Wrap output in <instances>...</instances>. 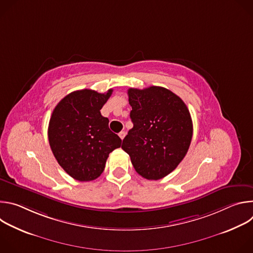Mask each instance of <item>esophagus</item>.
Masks as SVG:
<instances>
[{
    "label": "esophagus",
    "instance_id": "esophagus-1",
    "mask_svg": "<svg viewBox=\"0 0 253 253\" xmlns=\"http://www.w3.org/2000/svg\"><path fill=\"white\" fill-rule=\"evenodd\" d=\"M125 135H126V133L124 132V131H121L120 133H119V137L121 138V139H124V137H125Z\"/></svg>",
    "mask_w": 253,
    "mask_h": 253
}]
</instances>
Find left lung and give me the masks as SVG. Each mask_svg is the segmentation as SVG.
Instances as JSON below:
<instances>
[{
    "label": "left lung",
    "mask_w": 253,
    "mask_h": 253,
    "mask_svg": "<svg viewBox=\"0 0 253 253\" xmlns=\"http://www.w3.org/2000/svg\"><path fill=\"white\" fill-rule=\"evenodd\" d=\"M133 128L123 139L136 172L148 180L171 173L185 157L193 134L189 110L170 90L151 86L128 90Z\"/></svg>",
    "instance_id": "left-lung-1"
}]
</instances>
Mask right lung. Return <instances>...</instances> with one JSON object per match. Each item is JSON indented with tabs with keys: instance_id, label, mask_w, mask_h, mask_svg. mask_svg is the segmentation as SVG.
<instances>
[{
	"instance_id": "right-lung-1",
	"label": "right lung",
	"mask_w": 253,
	"mask_h": 253,
	"mask_svg": "<svg viewBox=\"0 0 253 253\" xmlns=\"http://www.w3.org/2000/svg\"><path fill=\"white\" fill-rule=\"evenodd\" d=\"M113 90L84 89L64 97L53 110L48 138L59 165L78 181H91L104 171L109 154L121 146L100 110Z\"/></svg>"
}]
</instances>
